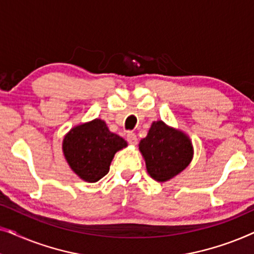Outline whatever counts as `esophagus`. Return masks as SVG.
<instances>
[{"label":"esophagus","instance_id":"esophagus-1","mask_svg":"<svg viewBox=\"0 0 254 254\" xmlns=\"http://www.w3.org/2000/svg\"><path fill=\"white\" fill-rule=\"evenodd\" d=\"M127 141H128V143L131 144V145H136L137 144L136 134L133 133V131H129V133H127Z\"/></svg>","mask_w":254,"mask_h":254}]
</instances>
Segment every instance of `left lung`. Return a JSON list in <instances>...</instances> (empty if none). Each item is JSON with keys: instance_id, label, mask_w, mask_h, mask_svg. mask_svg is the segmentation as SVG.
Masks as SVG:
<instances>
[{"instance_id": "1", "label": "left lung", "mask_w": 254, "mask_h": 254, "mask_svg": "<svg viewBox=\"0 0 254 254\" xmlns=\"http://www.w3.org/2000/svg\"><path fill=\"white\" fill-rule=\"evenodd\" d=\"M149 176L165 183L184 171L192 162L194 149L189 135L170 127L164 121L151 124L147 136L138 143Z\"/></svg>"}]
</instances>
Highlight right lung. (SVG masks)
I'll return each mask as SVG.
<instances>
[{
	"instance_id": "obj_1",
	"label": "right lung",
	"mask_w": 254,
	"mask_h": 254,
	"mask_svg": "<svg viewBox=\"0 0 254 254\" xmlns=\"http://www.w3.org/2000/svg\"><path fill=\"white\" fill-rule=\"evenodd\" d=\"M127 142L110 131L102 119L77 125L64 135L62 151L72 172L84 182L96 183L107 175L117 151Z\"/></svg>"
}]
</instances>
